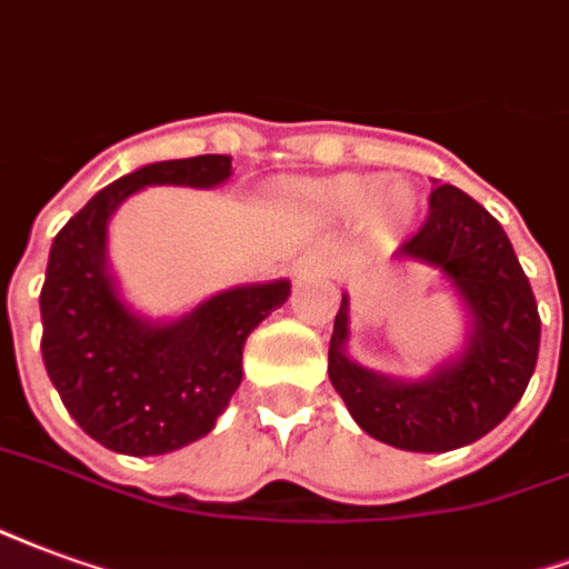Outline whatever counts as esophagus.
Wrapping results in <instances>:
<instances>
[{
	"mask_svg": "<svg viewBox=\"0 0 569 569\" xmlns=\"http://www.w3.org/2000/svg\"><path fill=\"white\" fill-rule=\"evenodd\" d=\"M327 267H330V257H327V251L312 248V251H306V254L297 260V276H321V272H327Z\"/></svg>",
	"mask_w": 569,
	"mask_h": 569,
	"instance_id": "1",
	"label": "esophagus"
}]
</instances>
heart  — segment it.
Returning <instances> with one entry per match:
<instances>
[{
    "instance_id": "b5f03b06",
    "label": "heart",
    "mask_w": 569,
    "mask_h": 569,
    "mask_svg": "<svg viewBox=\"0 0 569 569\" xmlns=\"http://www.w3.org/2000/svg\"><path fill=\"white\" fill-rule=\"evenodd\" d=\"M312 199L330 214H360L370 211V218L381 227H403L416 214V193L393 181L385 184L372 176H339L312 190Z\"/></svg>"
}]
</instances>
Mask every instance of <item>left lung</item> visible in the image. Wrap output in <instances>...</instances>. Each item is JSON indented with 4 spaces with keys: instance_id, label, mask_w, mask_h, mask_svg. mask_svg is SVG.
I'll list each match as a JSON object with an SVG mask.
<instances>
[{
    "instance_id": "obj_1",
    "label": "left lung",
    "mask_w": 569,
    "mask_h": 569,
    "mask_svg": "<svg viewBox=\"0 0 569 569\" xmlns=\"http://www.w3.org/2000/svg\"><path fill=\"white\" fill-rule=\"evenodd\" d=\"M400 257L437 267L470 312L463 355L418 381L388 379L346 355L348 297L330 336V381L370 437L406 451L470 446L503 421L540 355V312L503 227L455 184L430 193V211Z\"/></svg>"
}]
</instances>
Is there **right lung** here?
Wrapping results in <instances>:
<instances>
[{
  "instance_id": "add662e5",
  "label": "right lung",
  "mask_w": 569,
  "mask_h": 569,
  "mask_svg": "<svg viewBox=\"0 0 569 569\" xmlns=\"http://www.w3.org/2000/svg\"><path fill=\"white\" fill-rule=\"evenodd\" d=\"M230 157L202 153L136 169L102 188L57 233L41 284V358L87 437L120 455H166L206 437L242 381V348L290 281L221 290L169 325L120 300L106 267V230L120 202L148 184L214 188Z\"/></svg>"
}]
</instances>
